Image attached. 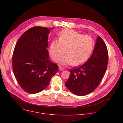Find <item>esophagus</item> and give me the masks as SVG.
Segmentation results:
<instances>
[{"label":"esophagus","instance_id":"obj_1","mask_svg":"<svg viewBox=\"0 0 123 123\" xmlns=\"http://www.w3.org/2000/svg\"><path fill=\"white\" fill-rule=\"evenodd\" d=\"M59 69H60V71H64V69H65V68H63V67H59Z\"/></svg>","mask_w":123,"mask_h":123}]
</instances>
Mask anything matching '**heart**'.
I'll use <instances>...</instances> for the list:
<instances>
[{"mask_svg": "<svg viewBox=\"0 0 123 123\" xmlns=\"http://www.w3.org/2000/svg\"><path fill=\"white\" fill-rule=\"evenodd\" d=\"M93 46V40L90 37L65 29L60 32L59 39L52 41L49 52L52 59L57 62L65 51L66 55L62 59L61 63L64 65L72 64L76 66L89 58Z\"/></svg>", "mask_w": 123, "mask_h": 123, "instance_id": "1", "label": "heart"}]
</instances>
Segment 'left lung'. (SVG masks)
I'll use <instances>...</instances> for the list:
<instances>
[{
  "label": "left lung",
  "instance_id": "obj_1",
  "mask_svg": "<svg viewBox=\"0 0 123 123\" xmlns=\"http://www.w3.org/2000/svg\"><path fill=\"white\" fill-rule=\"evenodd\" d=\"M109 54L107 46L98 37L92 56L82 65L70 69V76L65 83L67 88L78 96L88 94L96 89L108 67Z\"/></svg>",
  "mask_w": 123,
  "mask_h": 123
}]
</instances>
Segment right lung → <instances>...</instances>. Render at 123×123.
<instances>
[{
  "label": "right lung",
  "mask_w": 123,
  "mask_h": 123,
  "mask_svg": "<svg viewBox=\"0 0 123 123\" xmlns=\"http://www.w3.org/2000/svg\"><path fill=\"white\" fill-rule=\"evenodd\" d=\"M49 32L47 28L33 27L23 33L13 50L14 76L21 88L31 94L44 90L58 72V66L49 59L47 48Z\"/></svg>",
  "instance_id": "right-lung-1"
}]
</instances>
